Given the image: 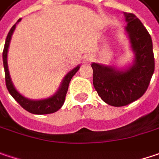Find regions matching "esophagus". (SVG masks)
<instances>
[{
	"instance_id": "obj_1",
	"label": "esophagus",
	"mask_w": 159,
	"mask_h": 159,
	"mask_svg": "<svg viewBox=\"0 0 159 159\" xmlns=\"http://www.w3.org/2000/svg\"><path fill=\"white\" fill-rule=\"evenodd\" d=\"M93 60V57L92 56H90V55H87L84 57V59H83V61L84 62H89V61H91Z\"/></svg>"
}]
</instances>
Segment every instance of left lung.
I'll use <instances>...</instances> for the list:
<instances>
[{
	"label": "left lung",
	"mask_w": 159,
	"mask_h": 159,
	"mask_svg": "<svg viewBox=\"0 0 159 159\" xmlns=\"http://www.w3.org/2000/svg\"><path fill=\"white\" fill-rule=\"evenodd\" d=\"M134 61L130 66L118 68L93 62V85L98 96L107 104L122 107L139 99L148 89L155 70L151 37L133 13L124 12Z\"/></svg>",
	"instance_id": "left-lung-1"
}]
</instances>
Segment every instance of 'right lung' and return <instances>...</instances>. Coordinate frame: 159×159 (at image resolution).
I'll list each match as a JSON object with an SVG mask.
<instances>
[{
	"label": "right lung",
	"mask_w": 159,
	"mask_h": 159,
	"mask_svg": "<svg viewBox=\"0 0 159 159\" xmlns=\"http://www.w3.org/2000/svg\"><path fill=\"white\" fill-rule=\"evenodd\" d=\"M20 20L21 19H19L17 22L10 30V31L7 35V38H6L5 45H4V49H3V52H2L3 67H4V72H5L6 87H7L10 94L13 97V98L25 110H27L32 114H37V115L54 113L62 107L63 103L65 101V97H66L67 91H68V88H69V84L70 82V80L72 79V77L75 75V73L79 70L80 65L77 66L76 68H74L73 70H71L69 73H67V75L64 77L62 82L61 84V87L59 88L57 92L50 98H47L44 99H39V100H33V99L27 98L24 96H22L20 93H19L17 89H15L14 85H13L11 79V76H10L9 69H8L7 55H8L9 45H10V41L11 39L12 33L16 28V24L19 21H20Z\"/></svg>",
	"instance_id": "add662e5"
}]
</instances>
